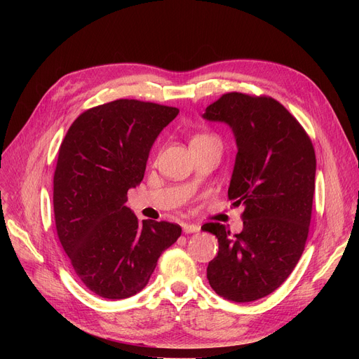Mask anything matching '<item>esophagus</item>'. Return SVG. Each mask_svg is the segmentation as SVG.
<instances>
[{
  "label": "esophagus",
  "mask_w": 359,
  "mask_h": 359,
  "mask_svg": "<svg viewBox=\"0 0 359 359\" xmlns=\"http://www.w3.org/2000/svg\"><path fill=\"white\" fill-rule=\"evenodd\" d=\"M199 230H201V227H199V225H196V224H184V225H183V231H184L186 234L198 233Z\"/></svg>",
  "instance_id": "1"
}]
</instances>
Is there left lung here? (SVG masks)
<instances>
[{"label": "left lung", "instance_id": "1", "mask_svg": "<svg viewBox=\"0 0 359 359\" xmlns=\"http://www.w3.org/2000/svg\"><path fill=\"white\" fill-rule=\"evenodd\" d=\"M227 123L237 156L229 199L241 205L244 227L202 225L218 238L206 276L212 290L234 303H250L279 288L304 252L311 219L316 154L306 130L272 97L227 93L202 115Z\"/></svg>", "mask_w": 359, "mask_h": 359}]
</instances>
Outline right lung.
I'll return each instance as SVG.
<instances>
[{
	"mask_svg": "<svg viewBox=\"0 0 359 359\" xmlns=\"http://www.w3.org/2000/svg\"><path fill=\"white\" fill-rule=\"evenodd\" d=\"M179 109L121 99L86 110L69 126L53 176L56 233L94 294L140 292L161 253L182 234L167 221H138L125 205L144 179L151 147Z\"/></svg>",
	"mask_w": 359,
	"mask_h": 359,
	"instance_id": "right-lung-1",
	"label": "right lung"
}]
</instances>
